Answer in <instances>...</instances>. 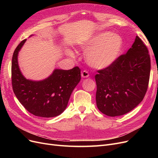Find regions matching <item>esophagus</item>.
<instances>
[{"instance_id":"1","label":"esophagus","mask_w":158,"mask_h":158,"mask_svg":"<svg viewBox=\"0 0 158 158\" xmlns=\"http://www.w3.org/2000/svg\"><path fill=\"white\" fill-rule=\"evenodd\" d=\"M81 76H82V78H88L89 76V73L86 70H84L82 71V74H81Z\"/></svg>"}]
</instances>
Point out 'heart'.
Instances as JSON below:
<instances>
[{"instance_id":"b5f03b06","label":"heart","mask_w":158,"mask_h":158,"mask_svg":"<svg viewBox=\"0 0 158 158\" xmlns=\"http://www.w3.org/2000/svg\"><path fill=\"white\" fill-rule=\"evenodd\" d=\"M123 47V40L117 34L111 32L99 33L82 45L87 52L86 60L92 67L97 69H106L113 64L118 57ZM69 55L74 53L68 51Z\"/></svg>"}]
</instances>
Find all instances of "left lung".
<instances>
[{
    "label": "left lung",
    "mask_w": 158,
    "mask_h": 158,
    "mask_svg": "<svg viewBox=\"0 0 158 158\" xmlns=\"http://www.w3.org/2000/svg\"><path fill=\"white\" fill-rule=\"evenodd\" d=\"M151 62L148 49L136 36L127 53L109 67L98 70L96 104L110 117L125 114L144 99L150 80Z\"/></svg>",
    "instance_id": "1"
}]
</instances>
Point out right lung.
<instances>
[{"mask_svg":"<svg viewBox=\"0 0 158 158\" xmlns=\"http://www.w3.org/2000/svg\"><path fill=\"white\" fill-rule=\"evenodd\" d=\"M26 40L22 41L12 56V85L14 93L27 111L41 117H54L67 106L73 89L81 79L80 69H55L48 78L41 81L26 79L21 73L18 55Z\"/></svg>","mask_w":158,"mask_h":158,"instance_id":"obj_1","label":"right lung"}]
</instances>
